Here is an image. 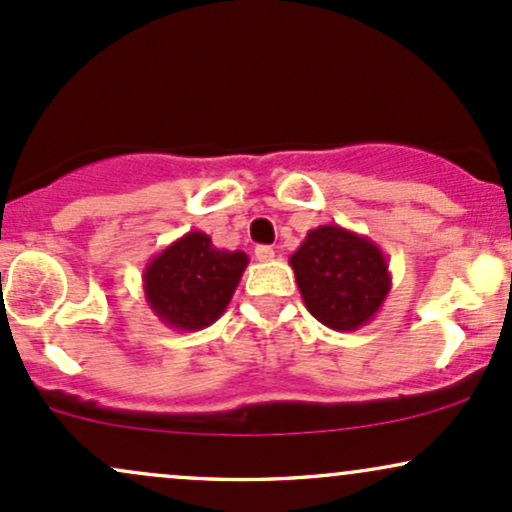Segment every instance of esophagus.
Returning a JSON list of instances; mask_svg holds the SVG:
<instances>
[{
  "label": "esophagus",
  "mask_w": 512,
  "mask_h": 512,
  "mask_svg": "<svg viewBox=\"0 0 512 512\" xmlns=\"http://www.w3.org/2000/svg\"><path fill=\"white\" fill-rule=\"evenodd\" d=\"M255 257H257V262H272L274 260V248H269V245H257Z\"/></svg>",
  "instance_id": "1"
}]
</instances>
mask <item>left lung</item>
Masks as SVG:
<instances>
[{
  "instance_id": "obj_1",
  "label": "left lung",
  "mask_w": 512,
  "mask_h": 512,
  "mask_svg": "<svg viewBox=\"0 0 512 512\" xmlns=\"http://www.w3.org/2000/svg\"><path fill=\"white\" fill-rule=\"evenodd\" d=\"M291 269L305 308L334 332L368 325L392 289L390 264L368 236L325 223L291 255Z\"/></svg>"
}]
</instances>
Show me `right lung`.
Returning <instances> with one entry per match:
<instances>
[{
    "instance_id": "add662e5",
    "label": "right lung",
    "mask_w": 512,
    "mask_h": 512,
    "mask_svg": "<svg viewBox=\"0 0 512 512\" xmlns=\"http://www.w3.org/2000/svg\"><path fill=\"white\" fill-rule=\"evenodd\" d=\"M243 250H219L202 231H190L144 267V298L163 325L197 332L214 325L248 267Z\"/></svg>"
}]
</instances>
